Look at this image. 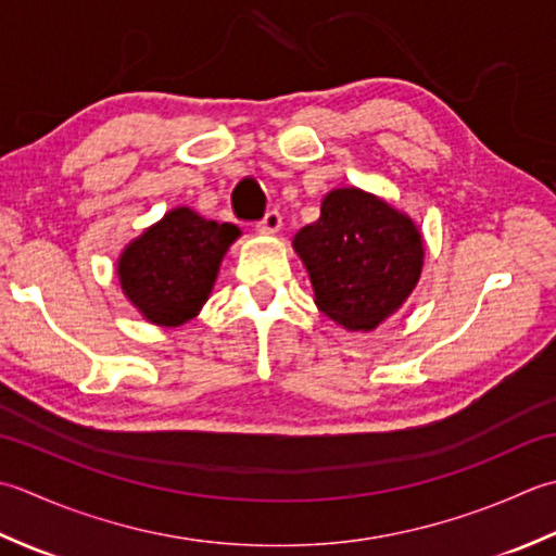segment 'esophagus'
<instances>
[{"mask_svg": "<svg viewBox=\"0 0 556 556\" xmlns=\"http://www.w3.org/2000/svg\"><path fill=\"white\" fill-rule=\"evenodd\" d=\"M280 223H282V218H280V213L278 211H268L262 220L256 223V230L258 232H268V235H274V232H278L280 230Z\"/></svg>", "mask_w": 556, "mask_h": 556, "instance_id": "34e87169", "label": "esophagus"}]
</instances>
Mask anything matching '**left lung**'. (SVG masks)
I'll list each match as a JSON object with an SVG mask.
<instances>
[{"mask_svg": "<svg viewBox=\"0 0 556 556\" xmlns=\"http://www.w3.org/2000/svg\"><path fill=\"white\" fill-rule=\"evenodd\" d=\"M314 302L348 331H371L410 298L425 264L417 225L357 187L328 191L319 220L292 240Z\"/></svg>", "mask_w": 556, "mask_h": 556, "instance_id": "1", "label": "left lung"}]
</instances>
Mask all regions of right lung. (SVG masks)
Instances as JSON below:
<instances>
[{
    "instance_id": "obj_1",
    "label": "right lung",
    "mask_w": 556,
    "mask_h": 556,
    "mask_svg": "<svg viewBox=\"0 0 556 556\" xmlns=\"http://www.w3.org/2000/svg\"><path fill=\"white\" fill-rule=\"evenodd\" d=\"M240 235L237 225L206 220L189 206L167 211L122 252V292L146 321L182 326L208 300L223 256Z\"/></svg>"
}]
</instances>
